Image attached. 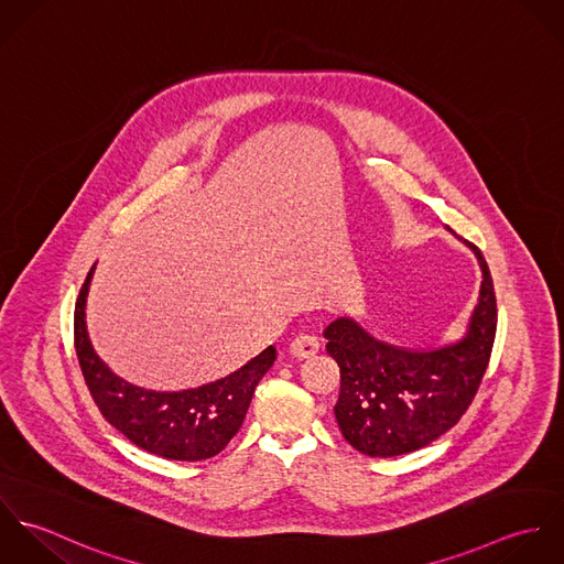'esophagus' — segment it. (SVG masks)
<instances>
[{"label": "esophagus", "mask_w": 564, "mask_h": 564, "mask_svg": "<svg viewBox=\"0 0 564 564\" xmlns=\"http://www.w3.org/2000/svg\"><path fill=\"white\" fill-rule=\"evenodd\" d=\"M289 349H291V354H293L295 358H300V360L311 358V356H315V354L319 351V338H317L315 334H311L306 327H302V329H297V334L293 336Z\"/></svg>", "instance_id": "1"}]
</instances>
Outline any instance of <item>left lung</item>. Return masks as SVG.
I'll list each match as a JSON object with an SVG mask.
<instances>
[{"label":"left lung","instance_id":"1","mask_svg":"<svg viewBox=\"0 0 564 564\" xmlns=\"http://www.w3.org/2000/svg\"><path fill=\"white\" fill-rule=\"evenodd\" d=\"M478 302L465 334L434 349H403L369 336L351 319L325 327L340 369L334 414L345 441L365 456L410 454L452 430L474 402L497 332V300L482 251Z\"/></svg>","mask_w":564,"mask_h":564}]
</instances>
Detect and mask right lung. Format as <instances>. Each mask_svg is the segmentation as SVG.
Here are the masks:
<instances>
[{
	"instance_id": "add662e5",
	"label": "right lung",
	"mask_w": 564,
	"mask_h": 564,
	"mask_svg": "<svg viewBox=\"0 0 564 564\" xmlns=\"http://www.w3.org/2000/svg\"><path fill=\"white\" fill-rule=\"evenodd\" d=\"M88 271L74 313V343L84 382L104 419L137 447L169 460H206L217 456L239 432L253 389L275 360L269 345L230 376L197 389L159 393L115 376L93 351L86 334L84 306Z\"/></svg>"
}]
</instances>
